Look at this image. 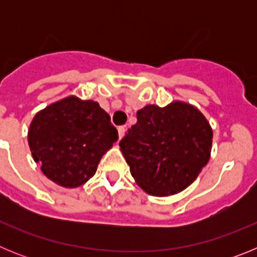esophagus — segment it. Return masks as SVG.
Masks as SVG:
<instances>
[{
	"label": "esophagus",
	"instance_id": "obj_1",
	"mask_svg": "<svg viewBox=\"0 0 257 257\" xmlns=\"http://www.w3.org/2000/svg\"><path fill=\"white\" fill-rule=\"evenodd\" d=\"M124 133H126V127L124 126L118 127V135H119V139H122V138H123Z\"/></svg>",
	"mask_w": 257,
	"mask_h": 257
}]
</instances>
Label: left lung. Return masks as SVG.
Returning <instances> with one entry per match:
<instances>
[{"instance_id": "left-lung-1", "label": "left lung", "mask_w": 257, "mask_h": 257, "mask_svg": "<svg viewBox=\"0 0 257 257\" xmlns=\"http://www.w3.org/2000/svg\"><path fill=\"white\" fill-rule=\"evenodd\" d=\"M119 142L136 184L148 194H176L196 180L207 165L212 128L196 106L172 101L147 105Z\"/></svg>"}]
</instances>
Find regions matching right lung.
<instances>
[{
	"instance_id": "add662e5",
	"label": "right lung",
	"mask_w": 257,
	"mask_h": 257,
	"mask_svg": "<svg viewBox=\"0 0 257 257\" xmlns=\"http://www.w3.org/2000/svg\"><path fill=\"white\" fill-rule=\"evenodd\" d=\"M117 140L108 113L96 101L77 96L40 110L28 131L33 160L50 180L64 188H77L92 178L103 154Z\"/></svg>"
}]
</instances>
